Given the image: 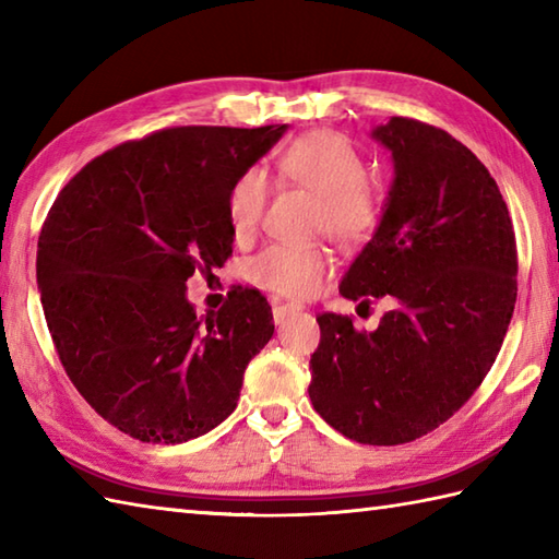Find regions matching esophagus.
I'll return each instance as SVG.
<instances>
[{"mask_svg": "<svg viewBox=\"0 0 559 559\" xmlns=\"http://www.w3.org/2000/svg\"><path fill=\"white\" fill-rule=\"evenodd\" d=\"M295 310H298V307H295V305H283V302H278V300H273V310H271L273 322L283 324V322H286V317L293 314Z\"/></svg>", "mask_w": 559, "mask_h": 559, "instance_id": "esophagus-1", "label": "esophagus"}]
</instances>
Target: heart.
Listing matches in <instances>:
<instances>
[{
  "label": "heart",
  "instance_id": "1",
  "mask_svg": "<svg viewBox=\"0 0 559 559\" xmlns=\"http://www.w3.org/2000/svg\"><path fill=\"white\" fill-rule=\"evenodd\" d=\"M276 170L293 185L319 197L317 230L341 245H358L372 233L379 218V197L367 180V168L346 136L336 132H310L283 148ZM269 201L266 175L249 168L235 177L225 211L237 242L257 235ZM331 271L324 247L271 245L247 261L245 273L254 286L286 298H310Z\"/></svg>",
  "mask_w": 559,
  "mask_h": 559
}]
</instances>
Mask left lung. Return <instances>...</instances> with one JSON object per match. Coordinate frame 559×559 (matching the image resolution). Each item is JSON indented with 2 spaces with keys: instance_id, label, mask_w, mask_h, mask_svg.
<instances>
[{
  "instance_id": "8db88e82",
  "label": "left lung",
  "mask_w": 559,
  "mask_h": 559,
  "mask_svg": "<svg viewBox=\"0 0 559 559\" xmlns=\"http://www.w3.org/2000/svg\"><path fill=\"white\" fill-rule=\"evenodd\" d=\"M372 136L391 151L394 185L341 295L396 310L374 331L317 317L310 399L360 444L413 442L447 423L502 348L516 302V237L488 168L444 129L391 117Z\"/></svg>"
}]
</instances>
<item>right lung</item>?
Segmentation results:
<instances>
[{
	"instance_id": "add662e5",
	"label": "right lung",
	"mask_w": 559,
	"mask_h": 559,
	"mask_svg": "<svg viewBox=\"0 0 559 559\" xmlns=\"http://www.w3.org/2000/svg\"><path fill=\"white\" fill-rule=\"evenodd\" d=\"M281 127H170L105 151L71 177L38 237L47 329L71 384L117 430L182 444L235 411L271 305L237 286L199 319L194 273L233 254L225 199Z\"/></svg>"
}]
</instances>
